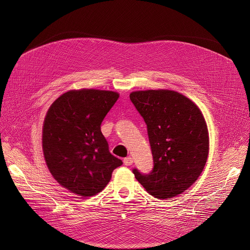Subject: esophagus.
I'll return each mask as SVG.
<instances>
[{
    "label": "esophagus",
    "instance_id": "1",
    "mask_svg": "<svg viewBox=\"0 0 250 250\" xmlns=\"http://www.w3.org/2000/svg\"><path fill=\"white\" fill-rule=\"evenodd\" d=\"M133 158H132V157H126V158H125L124 159V163H125V165H126V166H130V165H132L133 164Z\"/></svg>",
    "mask_w": 250,
    "mask_h": 250
}]
</instances>
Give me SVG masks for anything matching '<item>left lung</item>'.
I'll list each match as a JSON object with an SVG mask.
<instances>
[{"label":"left lung","mask_w":250,"mask_h":250,"mask_svg":"<svg viewBox=\"0 0 250 250\" xmlns=\"http://www.w3.org/2000/svg\"><path fill=\"white\" fill-rule=\"evenodd\" d=\"M147 125L154 167L149 174L133 172L157 199H170L191 187L203 172L208 154L204 115L190 99L172 90L129 94Z\"/></svg>","instance_id":"obj_1"}]
</instances>
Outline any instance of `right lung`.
Here are the masks:
<instances>
[{
  "instance_id": "add662e5",
  "label": "right lung",
  "mask_w": 250,
  "mask_h": 250,
  "mask_svg": "<svg viewBox=\"0 0 250 250\" xmlns=\"http://www.w3.org/2000/svg\"><path fill=\"white\" fill-rule=\"evenodd\" d=\"M120 97L113 91L81 89L61 95L45 115L42 150L51 175L71 192L86 198L108 185L123 161L113 156L101 123Z\"/></svg>"
}]
</instances>
